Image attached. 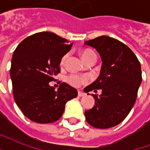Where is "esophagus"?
<instances>
[{"label": "esophagus", "mask_w": 150, "mask_h": 150, "mask_svg": "<svg viewBox=\"0 0 150 150\" xmlns=\"http://www.w3.org/2000/svg\"><path fill=\"white\" fill-rule=\"evenodd\" d=\"M78 95H79V96H80V97H82V96H86V94H85L84 93H82V91H79V92H78Z\"/></svg>", "instance_id": "obj_1"}]
</instances>
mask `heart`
Returning <instances> with one entry per match:
<instances>
[{"label": "heart", "instance_id": "b5f03b06", "mask_svg": "<svg viewBox=\"0 0 150 150\" xmlns=\"http://www.w3.org/2000/svg\"><path fill=\"white\" fill-rule=\"evenodd\" d=\"M93 56H96V54L91 50H84L82 52V57L84 61H86ZM65 58L66 56H64L61 59V65H63L64 63ZM88 81H89V78L86 77V76H79V75H70L68 79V82H69V84H71L73 86H79L81 84L86 83Z\"/></svg>", "mask_w": 150, "mask_h": 150}]
</instances>
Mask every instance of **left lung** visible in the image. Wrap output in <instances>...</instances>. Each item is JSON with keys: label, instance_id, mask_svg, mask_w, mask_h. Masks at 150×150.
I'll list each match as a JSON object with an SVG mask.
<instances>
[{"label": "left lung", "instance_id": "left-lung-1", "mask_svg": "<svg viewBox=\"0 0 150 150\" xmlns=\"http://www.w3.org/2000/svg\"><path fill=\"white\" fill-rule=\"evenodd\" d=\"M85 45L95 48L102 60L100 75L84 89L86 93L102 91L99 96L92 94L95 105L85 111L86 120L94 128H112L124 121L135 104L142 82L141 64L128 46L110 36H99Z\"/></svg>", "mask_w": 150, "mask_h": 150}]
</instances>
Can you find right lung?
<instances>
[{"mask_svg":"<svg viewBox=\"0 0 150 150\" xmlns=\"http://www.w3.org/2000/svg\"><path fill=\"white\" fill-rule=\"evenodd\" d=\"M72 43L54 33L41 32L27 37L13 53L10 76L13 96L25 116L36 123H52L64 113L66 103L78 91L65 82L57 90L49 82L60 72L61 58Z\"/></svg>","mask_w":150,"mask_h":150,"instance_id":"right-lung-1","label":"right lung"}]
</instances>
